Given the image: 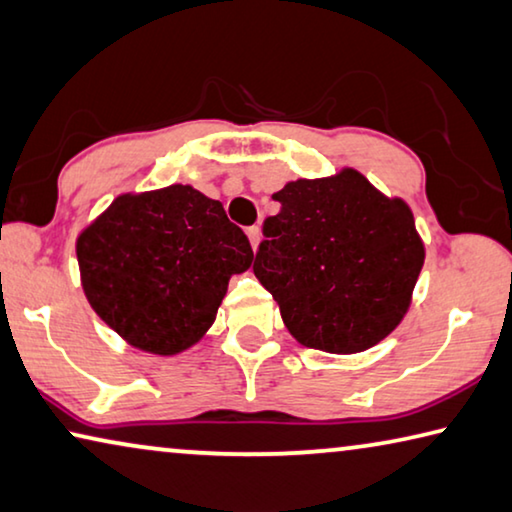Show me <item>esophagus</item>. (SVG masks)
<instances>
[{"label":"esophagus","instance_id":"esophagus-1","mask_svg":"<svg viewBox=\"0 0 512 512\" xmlns=\"http://www.w3.org/2000/svg\"><path fill=\"white\" fill-rule=\"evenodd\" d=\"M246 234H248V239H250V246L257 248V246H259V227H257V225L248 227Z\"/></svg>","mask_w":512,"mask_h":512}]
</instances>
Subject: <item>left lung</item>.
<instances>
[{
    "mask_svg": "<svg viewBox=\"0 0 512 512\" xmlns=\"http://www.w3.org/2000/svg\"><path fill=\"white\" fill-rule=\"evenodd\" d=\"M280 212L264 221L253 271L298 344L362 353L403 321L424 266L415 216L367 177L287 182Z\"/></svg>",
    "mask_w": 512,
    "mask_h": 512,
    "instance_id": "1",
    "label": "left lung"
}]
</instances>
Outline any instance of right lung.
I'll return each mask as SVG.
<instances>
[{
    "label": "right lung",
    "mask_w": 512,
    "mask_h": 512,
    "mask_svg": "<svg viewBox=\"0 0 512 512\" xmlns=\"http://www.w3.org/2000/svg\"><path fill=\"white\" fill-rule=\"evenodd\" d=\"M253 248L218 200L189 184L123 193L77 237L81 287L129 346L177 355L216 319Z\"/></svg>",
    "instance_id": "1"
}]
</instances>
